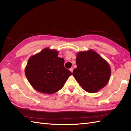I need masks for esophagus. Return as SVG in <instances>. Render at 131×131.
<instances>
[{
    "instance_id": "obj_1",
    "label": "esophagus",
    "mask_w": 131,
    "mask_h": 131,
    "mask_svg": "<svg viewBox=\"0 0 131 131\" xmlns=\"http://www.w3.org/2000/svg\"><path fill=\"white\" fill-rule=\"evenodd\" d=\"M70 71L71 72V73H73V68H71L70 69Z\"/></svg>"
}]
</instances>
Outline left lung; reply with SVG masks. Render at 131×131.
Segmentation results:
<instances>
[{"label":"left lung","mask_w":131,"mask_h":131,"mask_svg":"<svg viewBox=\"0 0 131 131\" xmlns=\"http://www.w3.org/2000/svg\"><path fill=\"white\" fill-rule=\"evenodd\" d=\"M77 68L73 75L85 91L96 93L107 84L111 75L109 64L92 49L78 53Z\"/></svg>","instance_id":"1"}]
</instances>
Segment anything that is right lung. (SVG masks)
Segmentation results:
<instances>
[{"mask_svg": "<svg viewBox=\"0 0 131 131\" xmlns=\"http://www.w3.org/2000/svg\"><path fill=\"white\" fill-rule=\"evenodd\" d=\"M58 53L57 50L46 48L29 59L25 73L30 84L39 92H56L72 74L64 67V59Z\"/></svg>", "mask_w": 131, "mask_h": 131, "instance_id": "obj_1", "label": "right lung"}]
</instances>
